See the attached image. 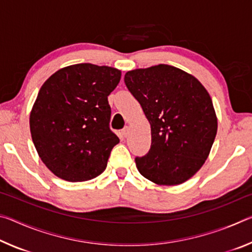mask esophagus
<instances>
[{"mask_svg": "<svg viewBox=\"0 0 252 252\" xmlns=\"http://www.w3.org/2000/svg\"><path fill=\"white\" fill-rule=\"evenodd\" d=\"M129 133H130V127L129 126H126L125 129L122 130V135L126 136H126L129 135Z\"/></svg>", "mask_w": 252, "mask_h": 252, "instance_id": "obj_1", "label": "esophagus"}]
</instances>
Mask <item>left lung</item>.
<instances>
[{"label": "left lung", "instance_id": "obj_1", "mask_svg": "<svg viewBox=\"0 0 252 252\" xmlns=\"http://www.w3.org/2000/svg\"><path fill=\"white\" fill-rule=\"evenodd\" d=\"M125 82L151 126L150 150L135 158L139 172L160 186L186 182L207 160L218 129L206 88L168 64L126 72Z\"/></svg>", "mask_w": 252, "mask_h": 252}]
</instances>
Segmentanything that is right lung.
Segmentation results:
<instances>
[{"label": "right lung", "mask_w": 252, "mask_h": 252, "mask_svg": "<svg viewBox=\"0 0 252 252\" xmlns=\"http://www.w3.org/2000/svg\"><path fill=\"white\" fill-rule=\"evenodd\" d=\"M120 79L114 67L80 63L57 71L41 87L30 130L41 160L57 177L80 182L105 170L120 141L110 130L108 102Z\"/></svg>", "instance_id": "add662e5"}]
</instances>
